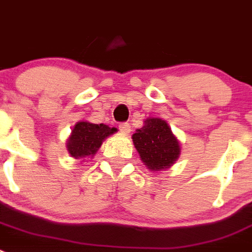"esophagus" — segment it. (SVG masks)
<instances>
[{
    "label": "esophagus",
    "instance_id": "esophagus-1",
    "mask_svg": "<svg viewBox=\"0 0 252 252\" xmlns=\"http://www.w3.org/2000/svg\"><path fill=\"white\" fill-rule=\"evenodd\" d=\"M119 130L124 133H128L131 131L130 124H128V122H121V124L119 125Z\"/></svg>",
    "mask_w": 252,
    "mask_h": 252
}]
</instances>
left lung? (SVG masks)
<instances>
[{"instance_id": "left-lung-1", "label": "left lung", "mask_w": 252, "mask_h": 252, "mask_svg": "<svg viewBox=\"0 0 252 252\" xmlns=\"http://www.w3.org/2000/svg\"><path fill=\"white\" fill-rule=\"evenodd\" d=\"M133 145L150 170H160L174 164L180 154L179 142L161 119H148L144 127L132 135Z\"/></svg>"}]
</instances>
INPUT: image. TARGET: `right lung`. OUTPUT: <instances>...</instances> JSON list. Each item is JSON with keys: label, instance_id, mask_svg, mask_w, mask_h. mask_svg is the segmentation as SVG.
I'll return each mask as SVG.
<instances>
[{"label": "right lung", "instance_id": "1", "mask_svg": "<svg viewBox=\"0 0 252 252\" xmlns=\"http://www.w3.org/2000/svg\"><path fill=\"white\" fill-rule=\"evenodd\" d=\"M113 132H116V128L108 127L107 125L78 122L73 128L72 136L69 137L66 148L73 158L83 159L93 155L99 149L102 141Z\"/></svg>", "mask_w": 252, "mask_h": 252}]
</instances>
